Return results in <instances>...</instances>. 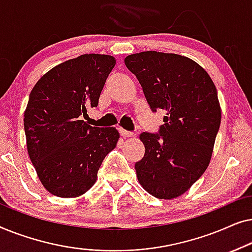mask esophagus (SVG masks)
I'll return each instance as SVG.
<instances>
[{"instance_id": "obj_1", "label": "esophagus", "mask_w": 252, "mask_h": 252, "mask_svg": "<svg viewBox=\"0 0 252 252\" xmlns=\"http://www.w3.org/2000/svg\"><path fill=\"white\" fill-rule=\"evenodd\" d=\"M119 130H120V134H122V135H123L124 137H133V136H135V134H134V133H132V132H127V130L123 129V128H120Z\"/></svg>"}]
</instances>
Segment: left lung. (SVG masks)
<instances>
[{"label": "left lung", "mask_w": 252, "mask_h": 252, "mask_svg": "<svg viewBox=\"0 0 252 252\" xmlns=\"http://www.w3.org/2000/svg\"><path fill=\"white\" fill-rule=\"evenodd\" d=\"M125 64L136 75L150 108L165 110L159 134L142 133L144 156L135 164L140 185L159 199L185 194L211 160L221 108L201 65L177 54L142 51Z\"/></svg>", "instance_id": "8db88e82"}]
</instances>
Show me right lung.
Masks as SVG:
<instances>
[{
    "mask_svg": "<svg viewBox=\"0 0 252 252\" xmlns=\"http://www.w3.org/2000/svg\"><path fill=\"white\" fill-rule=\"evenodd\" d=\"M116 65L110 55L85 54L61 63L39 79L24 112L30 159L50 194L74 198L88 191L103 159L117 146L115 127H92L80 116L98 104Z\"/></svg>",
    "mask_w": 252,
    "mask_h": 252,
    "instance_id": "add662e5",
    "label": "right lung"
}]
</instances>
